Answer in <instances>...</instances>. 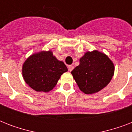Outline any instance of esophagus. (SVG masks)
Wrapping results in <instances>:
<instances>
[{
  "instance_id": "34e87169",
  "label": "esophagus",
  "mask_w": 132,
  "mask_h": 132,
  "mask_svg": "<svg viewBox=\"0 0 132 132\" xmlns=\"http://www.w3.org/2000/svg\"><path fill=\"white\" fill-rule=\"evenodd\" d=\"M68 70L69 71H72V70H73V68H74V66H72V65H69V66H68Z\"/></svg>"
}]
</instances>
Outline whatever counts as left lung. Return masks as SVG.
Wrapping results in <instances>:
<instances>
[{"label": "left lung", "instance_id": "1", "mask_svg": "<svg viewBox=\"0 0 132 132\" xmlns=\"http://www.w3.org/2000/svg\"><path fill=\"white\" fill-rule=\"evenodd\" d=\"M71 74L81 91L86 94H94L110 82L114 65L104 53L94 50L85 53Z\"/></svg>", "mask_w": 132, "mask_h": 132}]
</instances>
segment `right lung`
Here are the masks:
<instances>
[{"instance_id": "obj_1", "label": "right lung", "mask_w": 132, "mask_h": 132, "mask_svg": "<svg viewBox=\"0 0 132 132\" xmlns=\"http://www.w3.org/2000/svg\"><path fill=\"white\" fill-rule=\"evenodd\" d=\"M67 71L64 62L58 60L51 50L31 55L22 68L26 84L37 92H44L53 90L62 75Z\"/></svg>"}]
</instances>
